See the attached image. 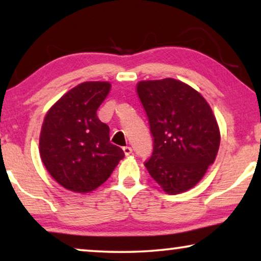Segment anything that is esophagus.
<instances>
[{
	"mask_svg": "<svg viewBox=\"0 0 261 261\" xmlns=\"http://www.w3.org/2000/svg\"><path fill=\"white\" fill-rule=\"evenodd\" d=\"M122 149H123V152H124V155H129L130 153H132V147H129V146H124Z\"/></svg>",
	"mask_w": 261,
	"mask_h": 261,
	"instance_id": "34e87169",
	"label": "esophagus"
}]
</instances>
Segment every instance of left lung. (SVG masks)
<instances>
[{
    "mask_svg": "<svg viewBox=\"0 0 261 261\" xmlns=\"http://www.w3.org/2000/svg\"><path fill=\"white\" fill-rule=\"evenodd\" d=\"M137 91L154 141L146 169L166 194L188 191L219 152L221 135L212 108L198 91L173 78L141 81Z\"/></svg>",
    "mask_w": 261,
    "mask_h": 261,
    "instance_id": "left-lung-1",
    "label": "left lung"
}]
</instances>
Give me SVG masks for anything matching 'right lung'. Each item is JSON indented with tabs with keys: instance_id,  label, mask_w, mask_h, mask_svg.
<instances>
[{
	"instance_id": "add662e5",
	"label": "right lung",
	"mask_w": 261,
	"mask_h": 261,
	"mask_svg": "<svg viewBox=\"0 0 261 261\" xmlns=\"http://www.w3.org/2000/svg\"><path fill=\"white\" fill-rule=\"evenodd\" d=\"M109 82H84L62 96L46 114L39 152L46 170L67 190L87 194L110 177L124 153L109 140L97 109Z\"/></svg>"
}]
</instances>
